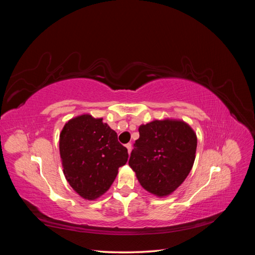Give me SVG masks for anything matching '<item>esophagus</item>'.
Instances as JSON below:
<instances>
[{
  "label": "esophagus",
  "instance_id": "1",
  "mask_svg": "<svg viewBox=\"0 0 255 255\" xmlns=\"http://www.w3.org/2000/svg\"><path fill=\"white\" fill-rule=\"evenodd\" d=\"M126 146H127V149H128V154L132 152V143H127L126 144Z\"/></svg>",
  "mask_w": 255,
  "mask_h": 255
}]
</instances>
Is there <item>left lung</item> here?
I'll use <instances>...</instances> for the list:
<instances>
[{
    "label": "left lung",
    "mask_w": 255,
    "mask_h": 255,
    "mask_svg": "<svg viewBox=\"0 0 255 255\" xmlns=\"http://www.w3.org/2000/svg\"><path fill=\"white\" fill-rule=\"evenodd\" d=\"M128 165L141 186L158 197L170 195L194 165L197 136L179 120H154L138 128Z\"/></svg>",
    "instance_id": "1"
}]
</instances>
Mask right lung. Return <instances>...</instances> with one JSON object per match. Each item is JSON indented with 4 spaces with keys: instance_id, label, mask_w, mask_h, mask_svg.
I'll return each mask as SVG.
<instances>
[{
    "instance_id": "obj_1",
    "label": "right lung",
    "mask_w": 255,
    "mask_h": 255,
    "mask_svg": "<svg viewBox=\"0 0 255 255\" xmlns=\"http://www.w3.org/2000/svg\"><path fill=\"white\" fill-rule=\"evenodd\" d=\"M59 152L64 174L70 186L87 200L109 190L126 165L128 149L117 133L101 119L82 115L69 120L59 135Z\"/></svg>"
}]
</instances>
